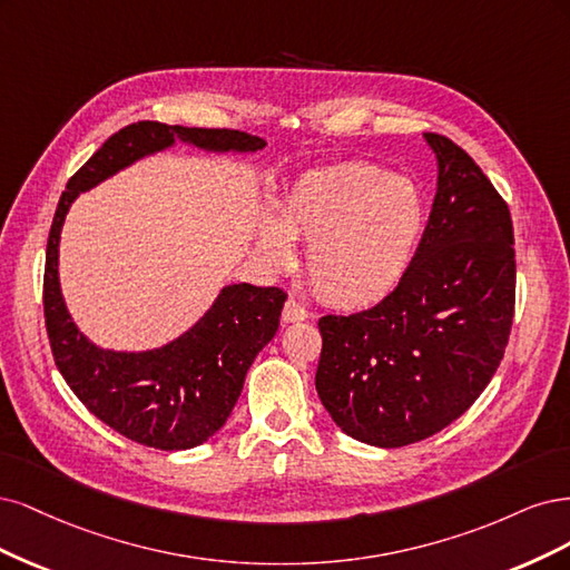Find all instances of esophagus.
<instances>
[{
	"label": "esophagus",
	"mask_w": 570,
	"mask_h": 570,
	"mask_svg": "<svg viewBox=\"0 0 570 570\" xmlns=\"http://www.w3.org/2000/svg\"><path fill=\"white\" fill-rule=\"evenodd\" d=\"M307 317V309L296 301V298H288L284 303V309H282V320L284 324H291V322H303Z\"/></svg>",
	"instance_id": "34e87169"
}]
</instances>
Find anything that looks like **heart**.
Listing matches in <instances>:
<instances>
[{
    "instance_id": "obj_1",
    "label": "heart",
    "mask_w": 570,
    "mask_h": 570,
    "mask_svg": "<svg viewBox=\"0 0 570 570\" xmlns=\"http://www.w3.org/2000/svg\"><path fill=\"white\" fill-rule=\"evenodd\" d=\"M288 234L307 238L305 269L322 296L341 305L383 298L405 274L424 227V198L405 177L372 163L303 175L282 206ZM263 244L286 263L288 238L267 225Z\"/></svg>"
}]
</instances>
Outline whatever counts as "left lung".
<instances>
[{
	"instance_id": "8db88e82",
	"label": "left lung",
	"mask_w": 570,
	"mask_h": 570,
	"mask_svg": "<svg viewBox=\"0 0 570 570\" xmlns=\"http://www.w3.org/2000/svg\"><path fill=\"white\" fill-rule=\"evenodd\" d=\"M438 154L429 225L397 286L353 315L320 317L315 385L355 440L402 448L462 416L504 357L517 303L507 200L452 139Z\"/></svg>"
}]
</instances>
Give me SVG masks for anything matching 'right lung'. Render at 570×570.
<instances>
[{
    "label": "right lung",
    "mask_w": 570,
    "mask_h": 570,
    "mask_svg": "<svg viewBox=\"0 0 570 570\" xmlns=\"http://www.w3.org/2000/svg\"><path fill=\"white\" fill-rule=\"evenodd\" d=\"M175 137L215 151H258L261 137L227 127H181L158 120L125 125L68 179L47 242L45 324L53 362L82 405L120 435L156 450H189L223 429L255 355L279 328L286 291L234 284L223 288L191 332L154 353H108L70 322L59 288V234L76 196Z\"/></svg>",
    "instance_id": "right-lung-1"
}]
</instances>
